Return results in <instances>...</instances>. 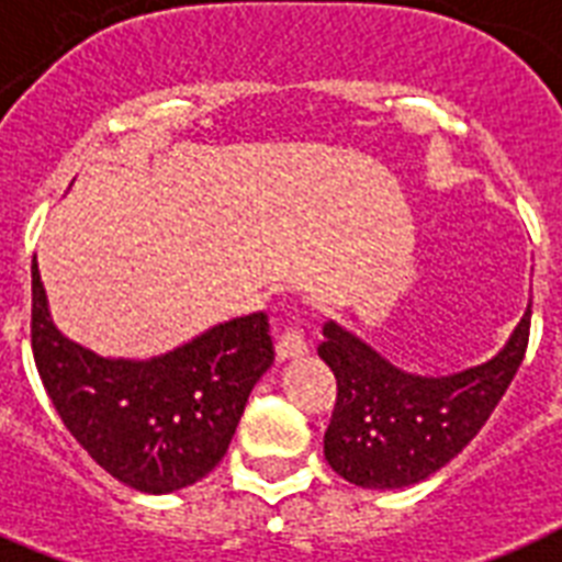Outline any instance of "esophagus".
I'll return each mask as SVG.
<instances>
[{
    "instance_id": "1",
    "label": "esophagus",
    "mask_w": 562,
    "mask_h": 562,
    "mask_svg": "<svg viewBox=\"0 0 562 562\" xmlns=\"http://www.w3.org/2000/svg\"><path fill=\"white\" fill-rule=\"evenodd\" d=\"M307 353V338L299 327H284V333L278 336V345H276V356L278 361H286V359H299V356Z\"/></svg>"
}]
</instances>
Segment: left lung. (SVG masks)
I'll return each instance as SVG.
<instances>
[{"label":"left lung","instance_id":"1","mask_svg":"<svg viewBox=\"0 0 562 562\" xmlns=\"http://www.w3.org/2000/svg\"><path fill=\"white\" fill-rule=\"evenodd\" d=\"M531 301L494 359L453 375L398 370L353 333L324 324L318 356L336 375L338 396L324 434V457L361 488H405L448 465L494 414L520 370Z\"/></svg>","mask_w":562,"mask_h":562}]
</instances>
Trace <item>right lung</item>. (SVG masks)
<instances>
[{"label": "right lung", "mask_w": 562, "mask_h": 562, "mask_svg": "<svg viewBox=\"0 0 562 562\" xmlns=\"http://www.w3.org/2000/svg\"><path fill=\"white\" fill-rule=\"evenodd\" d=\"M31 347L50 405L114 480L169 494L224 459L255 382L270 370L267 313L215 324L155 359H103L65 338L31 263Z\"/></svg>", "instance_id": "1"}]
</instances>
